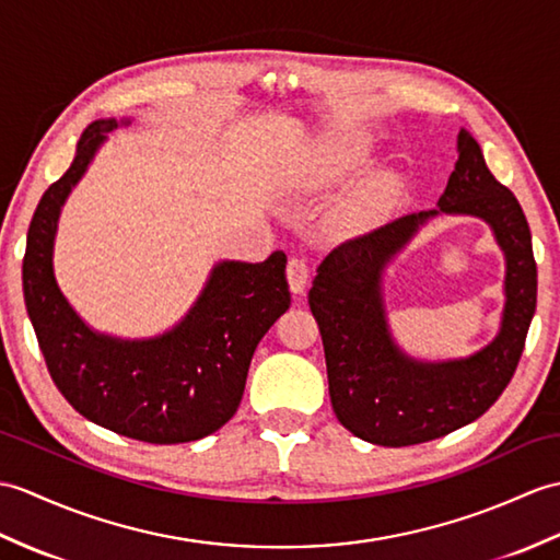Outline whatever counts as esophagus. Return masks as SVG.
I'll use <instances>...</instances> for the list:
<instances>
[{"mask_svg": "<svg viewBox=\"0 0 560 560\" xmlns=\"http://www.w3.org/2000/svg\"><path fill=\"white\" fill-rule=\"evenodd\" d=\"M285 277H289V285L295 295L305 291L307 283V262L303 257H291L289 265H285Z\"/></svg>", "mask_w": 560, "mask_h": 560, "instance_id": "1", "label": "esophagus"}]
</instances>
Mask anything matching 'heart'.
Masks as SVG:
<instances>
[{
    "instance_id": "b5f03b06",
    "label": "heart",
    "mask_w": 560,
    "mask_h": 560,
    "mask_svg": "<svg viewBox=\"0 0 560 560\" xmlns=\"http://www.w3.org/2000/svg\"><path fill=\"white\" fill-rule=\"evenodd\" d=\"M368 154V140H360V138H346V140H334L329 142L327 148H324L322 158H319V166H317V176L322 184H327V180H334L343 176L346 172H350L355 164H360L365 160ZM388 192H392V184H388L386 178L374 180L355 202V212L358 214H368L374 207H380L386 198Z\"/></svg>"
}]
</instances>
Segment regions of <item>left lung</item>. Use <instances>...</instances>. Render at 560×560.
Masks as SVG:
<instances>
[{"mask_svg": "<svg viewBox=\"0 0 560 560\" xmlns=\"http://www.w3.org/2000/svg\"><path fill=\"white\" fill-rule=\"evenodd\" d=\"M485 218L506 253L502 331L467 361L415 363L390 341L381 301V269L429 215ZM327 358L336 418L376 446H412L451 434L485 415L513 380L537 307L532 233L515 195L499 184L477 140L460 131L458 162L439 210L406 214L334 248L307 295Z\"/></svg>", "mask_w": 560, "mask_h": 560, "instance_id": "obj_1", "label": "left lung"}]
</instances>
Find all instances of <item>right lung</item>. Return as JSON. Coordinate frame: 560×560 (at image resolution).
I'll list each match as a JSON object with an SVG mask.
<instances>
[{
	"mask_svg": "<svg viewBox=\"0 0 560 560\" xmlns=\"http://www.w3.org/2000/svg\"><path fill=\"white\" fill-rule=\"evenodd\" d=\"M128 124V121H126ZM114 119L95 121L75 158L37 202L23 257V298L51 382L73 410L148 444H186L236 415L259 339L291 305L285 255L221 262L176 329L150 341H119L88 329L51 271L59 210Z\"/></svg>",
	"mask_w": 560,
	"mask_h": 560,
	"instance_id": "obj_1",
	"label": "right lung"
}]
</instances>
